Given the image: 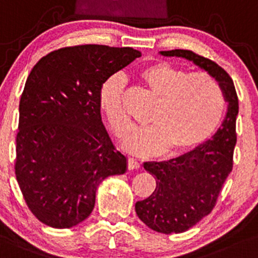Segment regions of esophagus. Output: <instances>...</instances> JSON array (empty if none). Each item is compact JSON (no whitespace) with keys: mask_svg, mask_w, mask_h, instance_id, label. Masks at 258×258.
I'll return each mask as SVG.
<instances>
[{"mask_svg":"<svg viewBox=\"0 0 258 258\" xmlns=\"http://www.w3.org/2000/svg\"><path fill=\"white\" fill-rule=\"evenodd\" d=\"M128 169L130 170H136V169H139L140 167V162L137 161V160H135V159H132V157H130L128 159Z\"/></svg>","mask_w":258,"mask_h":258,"instance_id":"34e87169","label":"esophagus"}]
</instances>
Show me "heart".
<instances>
[{
	"mask_svg": "<svg viewBox=\"0 0 258 258\" xmlns=\"http://www.w3.org/2000/svg\"><path fill=\"white\" fill-rule=\"evenodd\" d=\"M159 104L151 126L137 128L123 142L134 155L152 156L167 149L184 154L206 144L218 128L226 108L218 82L207 73H191L167 61L146 67L140 74ZM126 79L113 74L102 84L99 106L117 137L130 132L132 122L123 107Z\"/></svg>",
	"mask_w": 258,
	"mask_h": 258,
	"instance_id": "b5f03b06",
	"label": "heart"
}]
</instances>
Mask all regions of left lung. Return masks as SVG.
Masks as SVG:
<instances>
[{"label": "left lung", "mask_w": 258, "mask_h": 258, "mask_svg": "<svg viewBox=\"0 0 258 258\" xmlns=\"http://www.w3.org/2000/svg\"><path fill=\"white\" fill-rule=\"evenodd\" d=\"M164 56H177L192 61L213 77L228 103L227 114L218 131L206 144L167 161L144 164L156 180L151 196L135 204L139 218L160 233H181L208 216L219 191L233 167L238 97L229 74L223 68L190 50L160 51Z\"/></svg>", "instance_id": "left-lung-1"}]
</instances>
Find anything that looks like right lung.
<instances>
[{"label": "right lung", "mask_w": 258, "mask_h": 258, "mask_svg": "<svg viewBox=\"0 0 258 258\" xmlns=\"http://www.w3.org/2000/svg\"><path fill=\"white\" fill-rule=\"evenodd\" d=\"M141 56L132 47L78 45L49 52L30 72L20 99L15 172L35 217L71 228L89 217L106 177L127 159L102 122L99 92Z\"/></svg>", "instance_id": "add662e5"}]
</instances>
